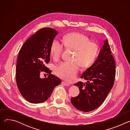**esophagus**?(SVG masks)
Masks as SVG:
<instances>
[{
  "label": "esophagus",
  "instance_id": "obj_1",
  "mask_svg": "<svg viewBox=\"0 0 130 130\" xmlns=\"http://www.w3.org/2000/svg\"><path fill=\"white\" fill-rule=\"evenodd\" d=\"M62 84L63 85H64V86H69V84H68L67 83H66V82H64V81H62Z\"/></svg>",
  "mask_w": 130,
  "mask_h": 130
}]
</instances>
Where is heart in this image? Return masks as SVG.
<instances>
[{
  "label": "heart",
  "mask_w": 130,
  "mask_h": 130,
  "mask_svg": "<svg viewBox=\"0 0 130 130\" xmlns=\"http://www.w3.org/2000/svg\"><path fill=\"white\" fill-rule=\"evenodd\" d=\"M64 46L67 49L75 50V62H63L55 69V73L59 77L68 82L75 78L80 68L90 66L96 60L99 51L98 45L90 42L88 37L80 33H71L67 34L63 39ZM63 47L57 40H54L50 50V54L54 60H58L62 53Z\"/></svg>",
  "instance_id": "heart-1"
}]
</instances>
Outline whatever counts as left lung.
Instances as JSON below:
<instances>
[{
	"instance_id": "left-lung-1",
	"label": "left lung",
	"mask_w": 130,
	"mask_h": 130,
	"mask_svg": "<svg viewBox=\"0 0 130 130\" xmlns=\"http://www.w3.org/2000/svg\"><path fill=\"white\" fill-rule=\"evenodd\" d=\"M115 74V60L105 40L97 60L81 76L87 82H79L74 84L80 91L78 96L71 98L72 104L84 112L98 108L112 88Z\"/></svg>"
}]
</instances>
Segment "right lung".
Returning a JSON list of instances; mask_svg holds the SVG:
<instances>
[{"mask_svg": "<svg viewBox=\"0 0 130 130\" xmlns=\"http://www.w3.org/2000/svg\"><path fill=\"white\" fill-rule=\"evenodd\" d=\"M57 34L53 29L42 28L26 41L19 52L16 70L17 85L23 97L30 103L45 101L61 82L45 66L50 60L51 45ZM43 71L50 74L47 78H40Z\"/></svg>", "mask_w": 130, "mask_h": 130, "instance_id": "right-lung-1", "label": "right lung"}]
</instances>
